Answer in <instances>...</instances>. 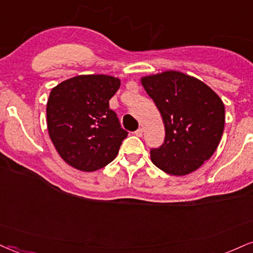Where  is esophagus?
Listing matches in <instances>:
<instances>
[{"instance_id":"1","label":"esophagus","mask_w":253,"mask_h":253,"mask_svg":"<svg viewBox=\"0 0 253 253\" xmlns=\"http://www.w3.org/2000/svg\"><path fill=\"white\" fill-rule=\"evenodd\" d=\"M134 134H135L136 136H142V134H143V128H139V129H136L135 132H134Z\"/></svg>"}]
</instances>
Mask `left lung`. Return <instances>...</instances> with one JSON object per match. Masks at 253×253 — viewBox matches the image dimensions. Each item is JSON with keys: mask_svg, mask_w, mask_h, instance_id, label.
<instances>
[{"mask_svg": "<svg viewBox=\"0 0 253 253\" xmlns=\"http://www.w3.org/2000/svg\"><path fill=\"white\" fill-rule=\"evenodd\" d=\"M141 83L164 119L166 136L150 149L156 167L182 176L211 158L224 130L223 101L203 82L178 71L143 77Z\"/></svg>", "mask_w": 253, "mask_h": 253, "instance_id": "8db88e82", "label": "left lung"}]
</instances>
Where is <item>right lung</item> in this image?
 I'll use <instances>...</instances> for the list:
<instances>
[{
    "mask_svg": "<svg viewBox=\"0 0 253 253\" xmlns=\"http://www.w3.org/2000/svg\"><path fill=\"white\" fill-rule=\"evenodd\" d=\"M120 87L112 76H77L50 92L46 105L51 141L66 164L83 171L104 168L116 159L128 132L110 99Z\"/></svg>",
    "mask_w": 253,
    "mask_h": 253,
    "instance_id": "1",
    "label": "right lung"
}]
</instances>
